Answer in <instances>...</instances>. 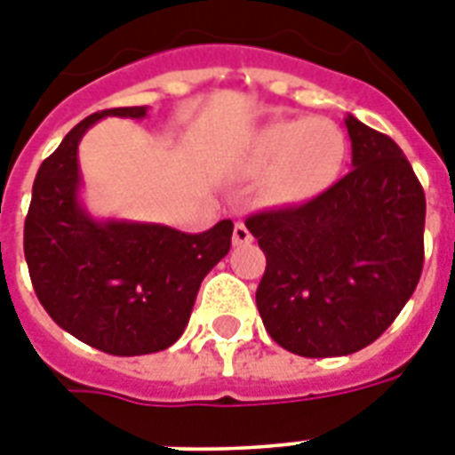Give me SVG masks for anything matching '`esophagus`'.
<instances>
[{
	"label": "esophagus",
	"mask_w": 455,
	"mask_h": 455,
	"mask_svg": "<svg viewBox=\"0 0 455 455\" xmlns=\"http://www.w3.org/2000/svg\"><path fill=\"white\" fill-rule=\"evenodd\" d=\"M252 243V234H250V228L243 224V221H235L234 227V245H248Z\"/></svg>",
	"instance_id": "1"
}]
</instances>
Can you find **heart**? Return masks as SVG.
Segmentation results:
<instances>
[{
  "label": "heart",
  "mask_w": 455,
  "mask_h": 455,
  "mask_svg": "<svg viewBox=\"0 0 455 455\" xmlns=\"http://www.w3.org/2000/svg\"><path fill=\"white\" fill-rule=\"evenodd\" d=\"M347 153L345 134L328 120H274L250 134L245 167L264 174L274 205H302L335 181Z\"/></svg>",
  "instance_id": "b5f03b06"
}]
</instances>
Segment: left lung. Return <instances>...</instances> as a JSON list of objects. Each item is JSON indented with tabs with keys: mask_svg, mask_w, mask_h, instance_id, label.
Segmentation results:
<instances>
[{
	"mask_svg": "<svg viewBox=\"0 0 455 455\" xmlns=\"http://www.w3.org/2000/svg\"><path fill=\"white\" fill-rule=\"evenodd\" d=\"M352 170L309 203L245 220L267 255L257 309L299 356H347L387 331L423 271L425 193L402 148L354 116Z\"/></svg>",
	"mask_w": 455,
	"mask_h": 455,
	"instance_id": "left-lung-1",
	"label": "left lung"
}]
</instances>
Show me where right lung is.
<instances>
[{
	"label": "right lung",
	"mask_w": 455,
	"mask_h": 455,
	"mask_svg": "<svg viewBox=\"0 0 455 455\" xmlns=\"http://www.w3.org/2000/svg\"><path fill=\"white\" fill-rule=\"evenodd\" d=\"M146 106L84 117L39 164L25 217L23 250L32 288L56 323L116 356L174 345L191 318L203 278L227 257L234 221L203 234L163 224L96 220L80 200L77 146L101 117H146Z\"/></svg>",
	"instance_id": "right-lung-1"
}]
</instances>
